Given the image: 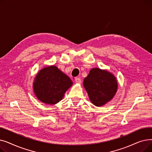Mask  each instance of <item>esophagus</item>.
I'll return each mask as SVG.
<instances>
[{
    "instance_id": "1",
    "label": "esophagus",
    "mask_w": 152,
    "mask_h": 152,
    "mask_svg": "<svg viewBox=\"0 0 152 152\" xmlns=\"http://www.w3.org/2000/svg\"><path fill=\"white\" fill-rule=\"evenodd\" d=\"M75 82L77 84H81V79L80 77H76L75 78Z\"/></svg>"
}]
</instances>
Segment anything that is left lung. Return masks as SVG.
<instances>
[{"mask_svg":"<svg viewBox=\"0 0 152 152\" xmlns=\"http://www.w3.org/2000/svg\"><path fill=\"white\" fill-rule=\"evenodd\" d=\"M83 86L91 102L96 107H102L112 100L118 90L116 77L110 72L94 68L84 78Z\"/></svg>","mask_w":152,"mask_h":152,"instance_id":"1","label":"left lung"}]
</instances>
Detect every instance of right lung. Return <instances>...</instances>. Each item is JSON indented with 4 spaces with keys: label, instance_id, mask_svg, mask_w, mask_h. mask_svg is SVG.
Returning a JSON list of instances; mask_svg holds the SVG:
<instances>
[{
    "label": "right lung",
    "instance_id": "right-lung-1",
    "mask_svg": "<svg viewBox=\"0 0 152 152\" xmlns=\"http://www.w3.org/2000/svg\"><path fill=\"white\" fill-rule=\"evenodd\" d=\"M73 85L71 79L57 66L50 65L39 71L33 87L37 99L48 105L61 100L66 91Z\"/></svg>",
    "mask_w": 152,
    "mask_h": 152
}]
</instances>
